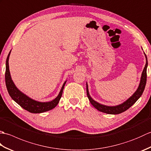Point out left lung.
I'll list each match as a JSON object with an SVG mask.
<instances>
[{
    "label": "left lung",
    "instance_id": "left-lung-1",
    "mask_svg": "<svg viewBox=\"0 0 151 151\" xmlns=\"http://www.w3.org/2000/svg\"><path fill=\"white\" fill-rule=\"evenodd\" d=\"M145 54V53H144ZM145 56L146 58V64L145 66L144 67L143 70L142 74V77H141V81L139 85V87L137 88L136 91L131 96V97L123 103L121 104L115 106H108L102 105L98 103L97 102L95 101L93 99L90 95L89 94L88 91V84H86V92H87V95L89 99V101H90L91 104L93 106L98 110L99 111L103 112V113L108 114H121L122 112L127 110L128 109L130 108L135 103V102L138 100V99L142 96L143 92L145 89V87L146 85L147 82V67L148 65V62H147V58L146 54H145Z\"/></svg>",
    "mask_w": 151,
    "mask_h": 151
}]
</instances>
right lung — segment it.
I'll list each match as a JSON object with an SVG mask.
<instances>
[{"label": "right lung", "mask_w": 151, "mask_h": 151, "mask_svg": "<svg viewBox=\"0 0 151 151\" xmlns=\"http://www.w3.org/2000/svg\"><path fill=\"white\" fill-rule=\"evenodd\" d=\"M10 52H9L7 59H6V73H5V82H6V86L7 88L8 91L9 95H10L12 99L15 101L17 103L20 105L21 106L24 108V110H27L28 111L30 112V113L33 114H40L43 113V112L47 111L52 110V109L55 108L57 104L60 100L61 97H62L63 90L64 88V86L66 83V81L64 82V84L62 86V88L61 89L60 91L59 95L58 97L52 100V101L47 102H38L36 101H34L33 99H30L25 94L22 93L21 91H20L16 87L14 83L13 82L10 73H9V56L10 54Z\"/></svg>", "instance_id": "1"}]
</instances>
